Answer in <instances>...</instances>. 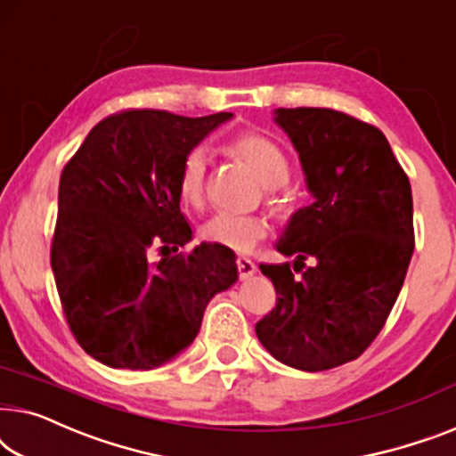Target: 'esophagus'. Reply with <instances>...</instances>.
<instances>
[{
	"instance_id": "obj_1",
	"label": "esophagus",
	"mask_w": 456,
	"mask_h": 456,
	"mask_svg": "<svg viewBox=\"0 0 456 456\" xmlns=\"http://www.w3.org/2000/svg\"><path fill=\"white\" fill-rule=\"evenodd\" d=\"M237 271H240V279H249V277H254L258 268H256L252 260L240 256V258H237Z\"/></svg>"
}]
</instances>
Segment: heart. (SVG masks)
<instances>
[{
  "label": "heart",
  "instance_id": "heart-1",
  "mask_svg": "<svg viewBox=\"0 0 456 456\" xmlns=\"http://www.w3.org/2000/svg\"><path fill=\"white\" fill-rule=\"evenodd\" d=\"M235 159L246 163L266 188H279L289 179V161L285 152L273 140L260 134H243L235 138L227 149ZM208 157L204 149H194L183 159L177 179V191L183 204L200 207L207 185ZM268 221L262 215L216 213L204 221L200 235L208 243L233 249V252H252L268 235Z\"/></svg>",
  "mask_w": 456,
  "mask_h": 456
}]
</instances>
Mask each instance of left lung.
I'll list each match as a JSON object with an SVG mask.
<instances>
[{
  "label": "left lung",
  "mask_w": 456,
  "mask_h": 456,
  "mask_svg": "<svg viewBox=\"0 0 456 456\" xmlns=\"http://www.w3.org/2000/svg\"><path fill=\"white\" fill-rule=\"evenodd\" d=\"M297 151L312 204L295 210L274 248L312 257L295 278L260 265L277 289L256 335L274 359L304 371L337 368L382 330L413 256L411 183L378 127L320 107L274 109Z\"/></svg>",
  "instance_id": "1"
}]
</instances>
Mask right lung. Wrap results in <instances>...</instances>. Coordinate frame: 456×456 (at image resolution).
<instances>
[{
  "label": "right lung",
  "mask_w": 456,
  "mask_h": 456,
  "mask_svg": "<svg viewBox=\"0 0 456 456\" xmlns=\"http://www.w3.org/2000/svg\"><path fill=\"white\" fill-rule=\"evenodd\" d=\"M233 118L132 109L88 132L60 179L51 268L76 341L109 368L155 370L188 349L204 310L237 281L235 254L191 240L179 208L183 159ZM171 254V252H169Z\"/></svg>",
  "instance_id": "1"
}]
</instances>
